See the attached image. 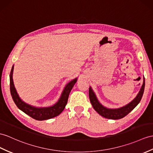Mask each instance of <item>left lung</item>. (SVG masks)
Here are the masks:
<instances>
[{"instance_id":"1","label":"left lung","mask_w":153,"mask_h":153,"mask_svg":"<svg viewBox=\"0 0 153 153\" xmlns=\"http://www.w3.org/2000/svg\"><path fill=\"white\" fill-rule=\"evenodd\" d=\"M144 89L145 78L143 76V84L141 85L140 90L136 97L132 101L126 104V105L118 108H109L103 106L99 101L95 92L93 90L91 86L89 87V97L94 108L101 116L107 119H110V120H120V119L124 117L126 115L128 114L140 103L141 98H142Z\"/></svg>"}]
</instances>
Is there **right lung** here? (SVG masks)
Instances as JSON below:
<instances>
[{
	"label": "right lung",
	"instance_id": "1",
	"mask_svg": "<svg viewBox=\"0 0 153 153\" xmlns=\"http://www.w3.org/2000/svg\"><path fill=\"white\" fill-rule=\"evenodd\" d=\"M13 68L14 65L12 66L10 74V93L15 104L18 107L19 109L23 111L24 113L28 115L29 116H30L34 120L38 121L49 120V119L58 116V115L62 112L65 108L67 103H68L70 92L73 88L74 85L76 82L77 78L71 80L69 82L65 85L60 97L59 98L58 101L54 105L50 106L37 107L25 102L18 95L13 80Z\"/></svg>",
	"mask_w": 153,
	"mask_h": 153
}]
</instances>
